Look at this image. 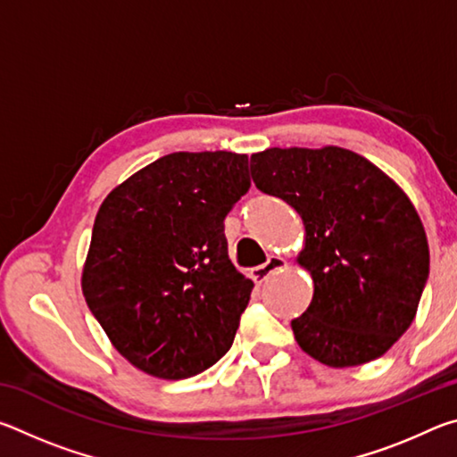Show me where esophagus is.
<instances>
[{"label":"esophagus","instance_id":"obj_1","mask_svg":"<svg viewBox=\"0 0 457 457\" xmlns=\"http://www.w3.org/2000/svg\"><path fill=\"white\" fill-rule=\"evenodd\" d=\"M286 266H288V262H286L284 258H280V256H270L266 264H262V266L252 270V276H253V280L264 282L270 274L278 272V270H284Z\"/></svg>","mask_w":457,"mask_h":457}]
</instances>
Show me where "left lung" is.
<instances>
[{
	"label": "left lung",
	"mask_w": 457,
	"mask_h": 457,
	"mask_svg": "<svg viewBox=\"0 0 457 457\" xmlns=\"http://www.w3.org/2000/svg\"><path fill=\"white\" fill-rule=\"evenodd\" d=\"M250 171L304 223L298 264L314 294L292 320L300 349L337 369L381 357L411 327L429 276L428 237L405 191L340 146H274L252 154Z\"/></svg>",
	"instance_id": "obj_1"
}]
</instances>
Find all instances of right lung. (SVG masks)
<instances>
[{
  "label": "right lung",
  "mask_w": 457,
  "mask_h": 457,
  "mask_svg": "<svg viewBox=\"0 0 457 457\" xmlns=\"http://www.w3.org/2000/svg\"><path fill=\"white\" fill-rule=\"evenodd\" d=\"M247 189V154L171 153L100 205L82 292L143 373L187 378L229 351L253 282L231 264L223 220Z\"/></svg>",
  "instance_id": "1"
}]
</instances>
